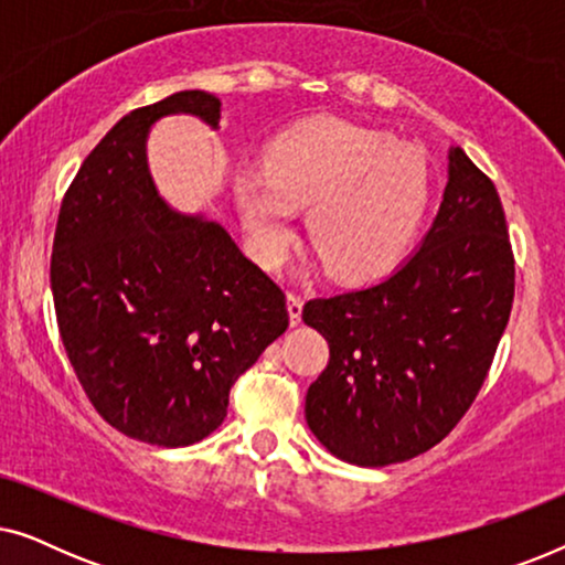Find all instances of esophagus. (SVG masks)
Here are the masks:
<instances>
[{
    "instance_id": "34e87169",
    "label": "esophagus",
    "mask_w": 565,
    "mask_h": 565,
    "mask_svg": "<svg viewBox=\"0 0 565 565\" xmlns=\"http://www.w3.org/2000/svg\"><path fill=\"white\" fill-rule=\"evenodd\" d=\"M288 316H290V327H298L300 316H303V298L298 292H288Z\"/></svg>"
}]
</instances>
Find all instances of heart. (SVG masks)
<instances>
[{
  "label": "heart",
  "instance_id": "heart-1",
  "mask_svg": "<svg viewBox=\"0 0 565 565\" xmlns=\"http://www.w3.org/2000/svg\"><path fill=\"white\" fill-rule=\"evenodd\" d=\"M252 249L280 265L308 211V238L331 275L365 280L404 257L429 200L427 159L391 134L337 118L300 122L277 136L262 172L236 180Z\"/></svg>",
  "mask_w": 565,
  "mask_h": 565
}]
</instances>
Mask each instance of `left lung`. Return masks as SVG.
<instances>
[{
    "label": "left lung",
    "instance_id": "obj_1",
    "mask_svg": "<svg viewBox=\"0 0 565 565\" xmlns=\"http://www.w3.org/2000/svg\"><path fill=\"white\" fill-rule=\"evenodd\" d=\"M419 249L370 288L313 298L329 342L306 422L339 460L383 468L450 435L489 375L514 300V254L493 182L460 146Z\"/></svg>",
    "mask_w": 565,
    "mask_h": 565
}]
</instances>
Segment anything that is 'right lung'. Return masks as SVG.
Masks as SVG:
<instances>
[{
	"label": "right lung",
	"mask_w": 565,
	"mask_h": 565,
	"mask_svg": "<svg viewBox=\"0 0 565 565\" xmlns=\"http://www.w3.org/2000/svg\"><path fill=\"white\" fill-rule=\"evenodd\" d=\"M167 115L218 128L221 99L174 92L107 130L61 203L51 290L99 416L138 443L188 447L221 427L231 385L288 329V308L221 223L159 195L146 138Z\"/></svg>",
	"instance_id": "right-lung-1"
}]
</instances>
